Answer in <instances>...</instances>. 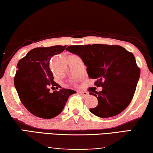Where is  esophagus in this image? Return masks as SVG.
Instances as JSON below:
<instances>
[{"label":"esophagus","instance_id":"esophagus-1","mask_svg":"<svg viewBox=\"0 0 153 153\" xmlns=\"http://www.w3.org/2000/svg\"><path fill=\"white\" fill-rule=\"evenodd\" d=\"M79 93L83 96V97H88L89 96V93L87 92V91H79Z\"/></svg>","mask_w":153,"mask_h":153}]
</instances>
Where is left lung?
I'll return each mask as SVG.
<instances>
[{
	"mask_svg": "<svg viewBox=\"0 0 153 153\" xmlns=\"http://www.w3.org/2000/svg\"><path fill=\"white\" fill-rule=\"evenodd\" d=\"M66 51L79 55L87 66L94 85L100 91L90 92L98 104L90 109L95 116L106 118L117 116L130 104L140 76L133 54L118 45L88 44L68 46Z\"/></svg>",
	"mask_w": 153,
	"mask_h": 153,
	"instance_id": "8db88e82",
	"label": "left lung"
}]
</instances>
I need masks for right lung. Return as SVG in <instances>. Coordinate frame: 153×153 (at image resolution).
Here are the masks:
<instances>
[{
    "instance_id": "right-lung-1",
    "label": "right lung",
    "mask_w": 153,
    "mask_h": 153,
    "mask_svg": "<svg viewBox=\"0 0 153 153\" xmlns=\"http://www.w3.org/2000/svg\"><path fill=\"white\" fill-rule=\"evenodd\" d=\"M66 46L33 48L18 63L14 85L21 102L36 117L51 119L58 116L64 109L69 96L76 93L65 88L51 93L49 89L51 86H59L54 81L49 62L52 57L62 53Z\"/></svg>"
}]
</instances>
